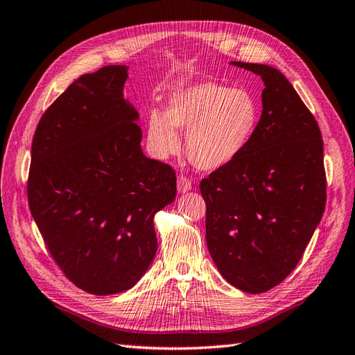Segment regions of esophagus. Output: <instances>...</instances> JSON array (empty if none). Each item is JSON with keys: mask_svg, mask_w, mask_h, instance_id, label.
<instances>
[{"mask_svg": "<svg viewBox=\"0 0 355 355\" xmlns=\"http://www.w3.org/2000/svg\"><path fill=\"white\" fill-rule=\"evenodd\" d=\"M177 186H178V192L180 193H186V192H189V190H192L193 183L186 175L181 174L177 178Z\"/></svg>", "mask_w": 355, "mask_h": 355, "instance_id": "1", "label": "esophagus"}]
</instances>
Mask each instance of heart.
I'll return each instance as SVG.
<instances>
[{
    "label": "heart",
    "instance_id": "heart-1",
    "mask_svg": "<svg viewBox=\"0 0 355 355\" xmlns=\"http://www.w3.org/2000/svg\"><path fill=\"white\" fill-rule=\"evenodd\" d=\"M259 121V100L249 89L205 80L177 91L166 106V118L150 114L147 132L153 151L168 157L180 150L177 130H186L190 163L216 171L248 150Z\"/></svg>",
    "mask_w": 355,
    "mask_h": 355
}]
</instances>
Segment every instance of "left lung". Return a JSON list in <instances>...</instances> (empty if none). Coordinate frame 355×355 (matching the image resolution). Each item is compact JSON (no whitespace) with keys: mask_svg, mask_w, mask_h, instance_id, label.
<instances>
[{"mask_svg":"<svg viewBox=\"0 0 355 355\" xmlns=\"http://www.w3.org/2000/svg\"><path fill=\"white\" fill-rule=\"evenodd\" d=\"M261 76L262 114L239 159L201 181L208 252L235 288L261 294L302 259L325 208L324 144L315 116L277 69L232 61Z\"/></svg>","mask_w":355,"mask_h":355,"instance_id":"left-lung-1","label":"left lung"}]
</instances>
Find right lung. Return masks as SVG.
I'll use <instances>...</instances> for the list:
<instances>
[{
    "instance_id": "obj_1",
    "label": "right lung",
    "mask_w": 355,
    "mask_h": 355,
    "mask_svg": "<svg viewBox=\"0 0 355 355\" xmlns=\"http://www.w3.org/2000/svg\"><path fill=\"white\" fill-rule=\"evenodd\" d=\"M125 79L127 66L76 79L31 145L33 219L67 279L94 295L124 293L145 275L157 252L154 214L177 193L174 169L142 153Z\"/></svg>"
}]
</instances>
